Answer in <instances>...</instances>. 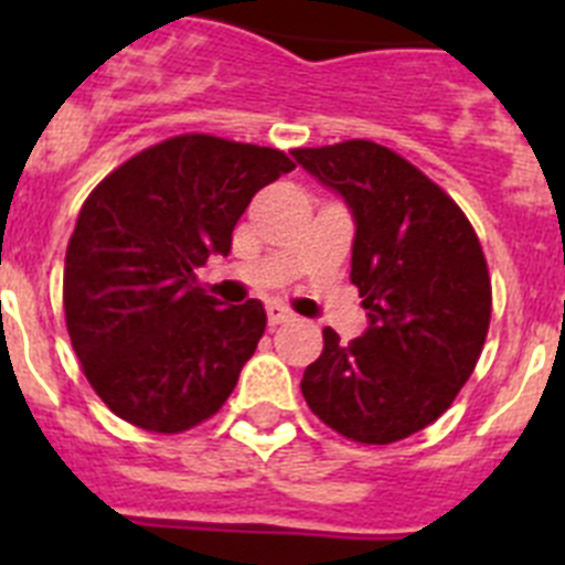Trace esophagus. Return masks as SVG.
<instances>
[{
    "label": "esophagus",
    "mask_w": 565,
    "mask_h": 565,
    "mask_svg": "<svg viewBox=\"0 0 565 565\" xmlns=\"http://www.w3.org/2000/svg\"><path fill=\"white\" fill-rule=\"evenodd\" d=\"M266 313H268V326H271V328L282 326V322H291V319H294V313L288 311V308L277 306V302H271V306L266 308Z\"/></svg>",
    "instance_id": "1"
}]
</instances>
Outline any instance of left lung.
I'll list each match as a JSON object with an SVG mask.
<instances>
[{
  "instance_id": "obj_1",
  "label": "left lung",
  "mask_w": 565,
  "mask_h": 565,
  "mask_svg": "<svg viewBox=\"0 0 565 565\" xmlns=\"http://www.w3.org/2000/svg\"><path fill=\"white\" fill-rule=\"evenodd\" d=\"M291 154L351 209V282L367 308L353 342L322 331L302 396L351 441H402L436 422L476 371L492 313L481 243L450 194L393 149L342 141Z\"/></svg>"
}]
</instances>
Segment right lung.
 <instances>
[{"mask_svg": "<svg viewBox=\"0 0 565 565\" xmlns=\"http://www.w3.org/2000/svg\"><path fill=\"white\" fill-rule=\"evenodd\" d=\"M291 169L279 149L178 135L89 192L64 257V317L84 376L115 416L183 433L232 396L266 308H223L194 271L232 252L239 214Z\"/></svg>", "mask_w": 565, "mask_h": 565, "instance_id": "obj_1", "label": "right lung"}]
</instances>
